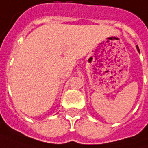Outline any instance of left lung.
<instances>
[{"label":"left lung","instance_id":"8db88e82","mask_svg":"<svg viewBox=\"0 0 148 148\" xmlns=\"http://www.w3.org/2000/svg\"><path fill=\"white\" fill-rule=\"evenodd\" d=\"M136 49H137V50H138V52L140 53V50H139V48H138V46H137V45H136Z\"/></svg>","mask_w":148,"mask_h":148}]
</instances>
